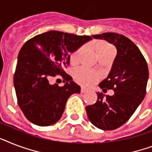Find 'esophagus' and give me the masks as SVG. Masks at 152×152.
Wrapping results in <instances>:
<instances>
[{"label": "esophagus", "instance_id": "esophagus-1", "mask_svg": "<svg viewBox=\"0 0 152 152\" xmlns=\"http://www.w3.org/2000/svg\"><path fill=\"white\" fill-rule=\"evenodd\" d=\"M80 91H81V93H86V92H87V91H88V90L86 88H84V87H81V90H80Z\"/></svg>", "mask_w": 152, "mask_h": 152}]
</instances>
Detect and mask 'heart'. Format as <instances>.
<instances>
[{"mask_svg": "<svg viewBox=\"0 0 152 152\" xmlns=\"http://www.w3.org/2000/svg\"><path fill=\"white\" fill-rule=\"evenodd\" d=\"M83 50V48H80L71 57V61L72 63L76 62L79 58V55ZM94 50L98 58L101 57L105 56L107 55H109L111 53L115 52V50L112 47H111L109 44L104 43V42H99L94 45ZM75 80L76 82L79 83L80 84L83 85V86H91L94 84V83L98 80L99 76L96 73H94L92 71H90L86 69H80L76 70L75 72Z\"/></svg>", "mask_w": 152, "mask_h": 152, "instance_id": "obj_1", "label": "heart"}]
</instances>
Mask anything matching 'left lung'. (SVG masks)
Returning <instances> with one entry per match:
<instances>
[{"instance_id": "left-lung-1", "label": "left lung", "mask_w": 152, "mask_h": 152, "mask_svg": "<svg viewBox=\"0 0 152 152\" xmlns=\"http://www.w3.org/2000/svg\"><path fill=\"white\" fill-rule=\"evenodd\" d=\"M94 39L113 44L117 54L107 78L99 83L104 92L112 89L114 94L97 92V100L86 107L89 120L103 130L120 127L136 111L146 94L149 72L146 60L134 42L115 33L93 35Z\"/></svg>"}]
</instances>
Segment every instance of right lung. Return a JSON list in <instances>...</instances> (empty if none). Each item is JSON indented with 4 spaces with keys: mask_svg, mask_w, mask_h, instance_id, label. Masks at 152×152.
Masks as SVG:
<instances>
[{
    "mask_svg": "<svg viewBox=\"0 0 152 152\" xmlns=\"http://www.w3.org/2000/svg\"><path fill=\"white\" fill-rule=\"evenodd\" d=\"M91 40L89 36L51 30L25 43L18 53L14 86L18 105L28 120L47 126L61 119L69 97L80 93V87L64 68L69 65L70 53ZM56 74L64 77L62 87L50 83Z\"/></svg>",
    "mask_w": 152,
    "mask_h": 152,
    "instance_id": "1",
    "label": "right lung"
}]
</instances>
